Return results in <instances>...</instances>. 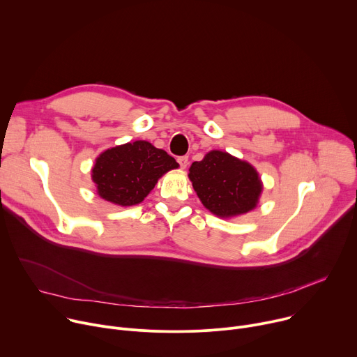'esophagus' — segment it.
<instances>
[{
	"instance_id": "34e87169",
	"label": "esophagus",
	"mask_w": 357,
	"mask_h": 357,
	"mask_svg": "<svg viewBox=\"0 0 357 357\" xmlns=\"http://www.w3.org/2000/svg\"><path fill=\"white\" fill-rule=\"evenodd\" d=\"M178 162H179V165H181V168H182V169H185V168L188 167V164H189V158H188L186 155L179 157V158H178Z\"/></svg>"
}]
</instances>
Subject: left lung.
<instances>
[{
    "mask_svg": "<svg viewBox=\"0 0 357 357\" xmlns=\"http://www.w3.org/2000/svg\"><path fill=\"white\" fill-rule=\"evenodd\" d=\"M188 176L203 206L226 219L252 211L263 190L254 167L216 149L208 152L202 161L193 162Z\"/></svg>",
    "mask_w": 357,
    "mask_h": 357,
    "instance_id": "8db88e82",
    "label": "left lung"
}]
</instances>
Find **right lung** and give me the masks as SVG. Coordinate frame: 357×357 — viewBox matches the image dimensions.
Here are the masks:
<instances>
[{
	"label": "right lung",
	"mask_w": 357,
	"mask_h": 357,
	"mask_svg": "<svg viewBox=\"0 0 357 357\" xmlns=\"http://www.w3.org/2000/svg\"><path fill=\"white\" fill-rule=\"evenodd\" d=\"M178 167L164 149L139 139L101 152L91 179L100 197L119 206H132L146 197L164 174Z\"/></svg>",
	"instance_id": "right-lung-1"
}]
</instances>
